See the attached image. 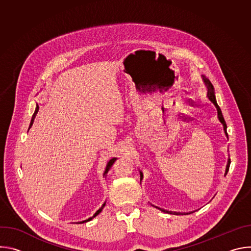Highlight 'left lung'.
Wrapping results in <instances>:
<instances>
[{
	"label": "left lung",
	"mask_w": 251,
	"mask_h": 251,
	"mask_svg": "<svg viewBox=\"0 0 251 251\" xmlns=\"http://www.w3.org/2000/svg\"><path fill=\"white\" fill-rule=\"evenodd\" d=\"M203 81H204V83H205V85H206V87H207V97H208V99L214 104V106L217 107V110H218V115H219V119H220V121L222 122V124L224 125V129H225V132H226V135L227 136V133H226V121H225V118H224V116H223V113H222V110H221V108H220V106L218 105V103H217V100H216V96H214V91H213V86H212V84H211V82L206 78V77H204L203 76ZM229 165H230V159H228V163H227V166H226V174H227V172H228V169H229Z\"/></svg>",
	"instance_id": "obj_1"
}]
</instances>
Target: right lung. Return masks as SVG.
Listing matches in <instances>:
<instances>
[{
    "label": "right lung",
    "instance_id": "add662e5",
    "mask_svg": "<svg viewBox=\"0 0 251 251\" xmlns=\"http://www.w3.org/2000/svg\"><path fill=\"white\" fill-rule=\"evenodd\" d=\"M38 111H39V106H37V108H35V111H34V113H33V115H32V118H31V121H30V124H29V128L31 127V125H32V123H33V120H34V117H35V115H37V113H38ZM115 160H116V158H113V159H111L109 162H108V164H107V166H106V169H105V171H104V174H103V176H106V174L108 173V171L110 170V168H111V166L113 165V163L115 162ZM105 205V204H104ZM101 209L102 208H100V209H98L96 212H95V214H94V217H96L97 214L101 211ZM89 220H91V218L90 219H88V221Z\"/></svg>",
    "mask_w": 251,
    "mask_h": 251
}]
</instances>
